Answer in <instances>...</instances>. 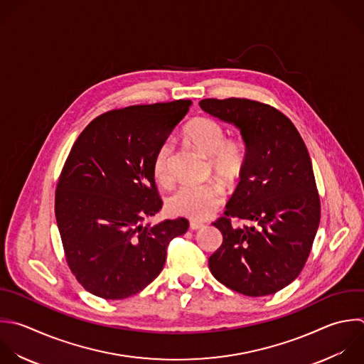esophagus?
Masks as SVG:
<instances>
[{
  "label": "esophagus",
  "instance_id": "34e87169",
  "mask_svg": "<svg viewBox=\"0 0 364 364\" xmlns=\"http://www.w3.org/2000/svg\"><path fill=\"white\" fill-rule=\"evenodd\" d=\"M189 228H191L192 230H198V229L203 228V223H202V222H198V220H192V222L189 223Z\"/></svg>",
  "mask_w": 364,
  "mask_h": 364
}]
</instances>
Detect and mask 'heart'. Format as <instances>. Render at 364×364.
I'll return each mask as SVG.
<instances>
[{
    "mask_svg": "<svg viewBox=\"0 0 364 364\" xmlns=\"http://www.w3.org/2000/svg\"><path fill=\"white\" fill-rule=\"evenodd\" d=\"M185 135L196 148L210 156V168L223 182L230 183L243 173L247 161L246 145L240 139H226L225 128L216 119L196 118L188 125ZM171 154L172 144L165 141L156 149L152 161L154 176L164 185L172 181ZM222 202L223 192L216 183H185L169 196L168 208L175 215L202 220L209 218Z\"/></svg>",
    "mask_w": 364,
    "mask_h": 364,
    "instance_id": "obj_1",
    "label": "heart"
}]
</instances>
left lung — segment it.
Segmentation results:
<instances>
[{
    "instance_id": "8db88e82",
    "label": "left lung",
    "mask_w": 364,
    "mask_h": 364,
    "mask_svg": "<svg viewBox=\"0 0 364 364\" xmlns=\"http://www.w3.org/2000/svg\"><path fill=\"white\" fill-rule=\"evenodd\" d=\"M245 141L240 182L213 222L223 236L209 269L226 287L252 297L279 291L301 272L320 222V199L307 148L291 121L276 108L245 98L199 102ZM247 222L235 227L230 219Z\"/></svg>"
}]
</instances>
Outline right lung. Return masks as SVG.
<instances>
[{
    "label": "right lung",
    "instance_id": "right-lung-1",
    "mask_svg": "<svg viewBox=\"0 0 364 364\" xmlns=\"http://www.w3.org/2000/svg\"><path fill=\"white\" fill-rule=\"evenodd\" d=\"M192 101L134 105L97 117L75 141L55 191L67 263L90 293L121 300L162 272L185 218L144 225L162 208L152 161Z\"/></svg>",
    "mask_w": 364,
    "mask_h": 364
}]
</instances>
